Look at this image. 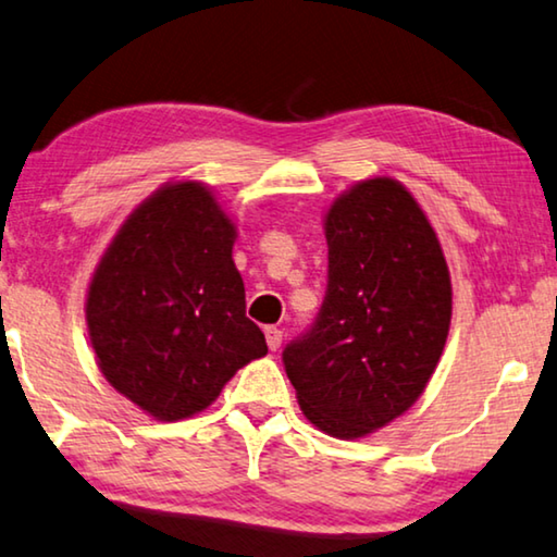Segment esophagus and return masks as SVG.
Instances as JSON below:
<instances>
[{
  "label": "esophagus",
  "instance_id": "1",
  "mask_svg": "<svg viewBox=\"0 0 557 557\" xmlns=\"http://www.w3.org/2000/svg\"><path fill=\"white\" fill-rule=\"evenodd\" d=\"M263 336H267V346L271 350H278L281 348V331L276 326H267V331H263Z\"/></svg>",
  "mask_w": 557,
  "mask_h": 557
}]
</instances>
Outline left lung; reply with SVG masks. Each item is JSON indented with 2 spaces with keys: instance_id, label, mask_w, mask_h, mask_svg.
I'll return each mask as SVG.
<instances>
[{
  "instance_id": "8db88e82",
  "label": "left lung",
  "mask_w": 557,
  "mask_h": 557,
  "mask_svg": "<svg viewBox=\"0 0 557 557\" xmlns=\"http://www.w3.org/2000/svg\"><path fill=\"white\" fill-rule=\"evenodd\" d=\"M323 234L326 301L284 366L306 421L356 441L423 396L450 331V271L421 203L393 176L341 191Z\"/></svg>"
}]
</instances>
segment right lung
Wrapping results in <instances>:
<instances>
[{
  "mask_svg": "<svg viewBox=\"0 0 557 557\" xmlns=\"http://www.w3.org/2000/svg\"><path fill=\"white\" fill-rule=\"evenodd\" d=\"M236 221L196 178L159 186L111 238L87 288V329L109 386L174 423L209 408L269 354L246 319Z\"/></svg>",
  "mask_w": 557,
  "mask_h": 557,
  "instance_id": "add662e5",
  "label": "right lung"
}]
</instances>
